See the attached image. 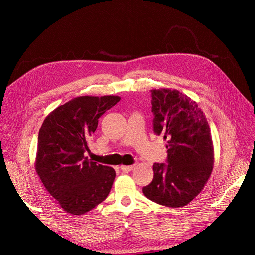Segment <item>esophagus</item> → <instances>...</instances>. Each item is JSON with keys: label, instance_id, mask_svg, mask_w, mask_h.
Instances as JSON below:
<instances>
[{"label": "esophagus", "instance_id": "1", "mask_svg": "<svg viewBox=\"0 0 255 255\" xmlns=\"http://www.w3.org/2000/svg\"><path fill=\"white\" fill-rule=\"evenodd\" d=\"M133 168H134L133 165H130V166H121V167H120V169H121V170H122L123 172H129V171H132Z\"/></svg>", "mask_w": 255, "mask_h": 255}]
</instances>
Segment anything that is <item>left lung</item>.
<instances>
[{"instance_id":"8db88e82","label":"left lung","mask_w":255,"mask_h":255,"mask_svg":"<svg viewBox=\"0 0 255 255\" xmlns=\"http://www.w3.org/2000/svg\"><path fill=\"white\" fill-rule=\"evenodd\" d=\"M153 130L168 140L167 163L153 165V181L142 188L151 201L181 207L194 200L211 176L214 148L201 109L179 90L153 89Z\"/></svg>"}]
</instances>
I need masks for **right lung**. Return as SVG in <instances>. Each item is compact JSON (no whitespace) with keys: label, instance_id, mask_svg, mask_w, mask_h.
<instances>
[{"label":"right lung","instance_id":"obj_1","mask_svg":"<svg viewBox=\"0 0 255 255\" xmlns=\"http://www.w3.org/2000/svg\"><path fill=\"white\" fill-rule=\"evenodd\" d=\"M120 101L118 96H83L58 106L38 135L35 168L49 194L72 215L91 211L109 196L116 172L91 161L88 141L98 119Z\"/></svg>","mask_w":255,"mask_h":255}]
</instances>
